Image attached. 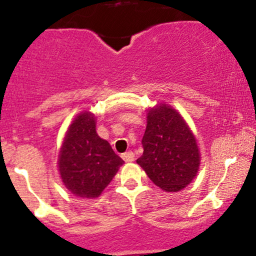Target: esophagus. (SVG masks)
Here are the masks:
<instances>
[{"label":"esophagus","instance_id":"esophagus-1","mask_svg":"<svg viewBox=\"0 0 256 256\" xmlns=\"http://www.w3.org/2000/svg\"><path fill=\"white\" fill-rule=\"evenodd\" d=\"M122 159L125 160L126 162H131L134 160V154L132 152H126V153L122 154Z\"/></svg>","mask_w":256,"mask_h":256}]
</instances>
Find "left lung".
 <instances>
[{
    "label": "left lung",
    "mask_w": 256,
    "mask_h": 256,
    "mask_svg": "<svg viewBox=\"0 0 256 256\" xmlns=\"http://www.w3.org/2000/svg\"><path fill=\"white\" fill-rule=\"evenodd\" d=\"M142 146L137 164L162 190L178 192L196 176L200 164L196 140L172 106L158 104L148 110Z\"/></svg>",
    "instance_id": "left-lung-1"
}]
</instances>
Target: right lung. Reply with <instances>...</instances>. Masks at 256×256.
I'll list each match as a JSON object with an SVG mask.
<instances>
[{
  "instance_id": "1",
  "label": "right lung",
  "mask_w": 256,
  "mask_h": 256,
  "mask_svg": "<svg viewBox=\"0 0 256 256\" xmlns=\"http://www.w3.org/2000/svg\"><path fill=\"white\" fill-rule=\"evenodd\" d=\"M122 164L108 141L97 134L94 115L78 114L66 131L58 158L64 186L76 196L97 198Z\"/></svg>"
}]
</instances>
